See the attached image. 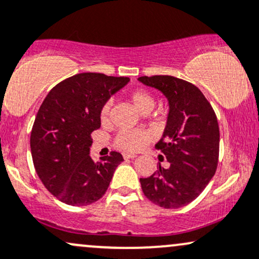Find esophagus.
Returning <instances> with one entry per match:
<instances>
[{
    "label": "esophagus",
    "mask_w": 259,
    "mask_h": 259,
    "mask_svg": "<svg viewBox=\"0 0 259 259\" xmlns=\"http://www.w3.org/2000/svg\"><path fill=\"white\" fill-rule=\"evenodd\" d=\"M123 157L125 158V160H127V158H135V157H136V155H134V153L124 152V153H123Z\"/></svg>",
    "instance_id": "esophagus-1"
}]
</instances>
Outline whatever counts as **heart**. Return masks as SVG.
Instances as JSON below:
<instances>
[{
	"label": "heart",
	"instance_id": "1",
	"mask_svg": "<svg viewBox=\"0 0 259 259\" xmlns=\"http://www.w3.org/2000/svg\"><path fill=\"white\" fill-rule=\"evenodd\" d=\"M127 99L140 114H147L153 108L155 99L147 91L135 90L127 95ZM110 115V103L104 104L101 109L102 123H107ZM150 135L143 130H120L115 138L116 147L126 151H139L146 146L150 141Z\"/></svg>",
	"mask_w": 259,
	"mask_h": 259
}]
</instances>
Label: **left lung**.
I'll return each instance as SVG.
<instances>
[{"mask_svg": "<svg viewBox=\"0 0 259 259\" xmlns=\"http://www.w3.org/2000/svg\"><path fill=\"white\" fill-rule=\"evenodd\" d=\"M141 83L163 93L168 116L155 145L169 162L140 178L145 197L164 209L187 205L203 192L218 167L220 133L211 104L197 86L173 76H143Z\"/></svg>", "mask_w": 259, "mask_h": 259, "instance_id": "1", "label": "left lung"}]
</instances>
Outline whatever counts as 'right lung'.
<instances>
[{
  "instance_id": "right-lung-1",
  "label": "right lung",
  "mask_w": 259,
  "mask_h": 259,
  "mask_svg": "<svg viewBox=\"0 0 259 259\" xmlns=\"http://www.w3.org/2000/svg\"><path fill=\"white\" fill-rule=\"evenodd\" d=\"M129 81L77 73L56 84L42 101L30 134V151L36 175L62 203L82 206L97 201L124 161L115 151L93 161L91 133L101 126L102 107Z\"/></svg>"
}]
</instances>
